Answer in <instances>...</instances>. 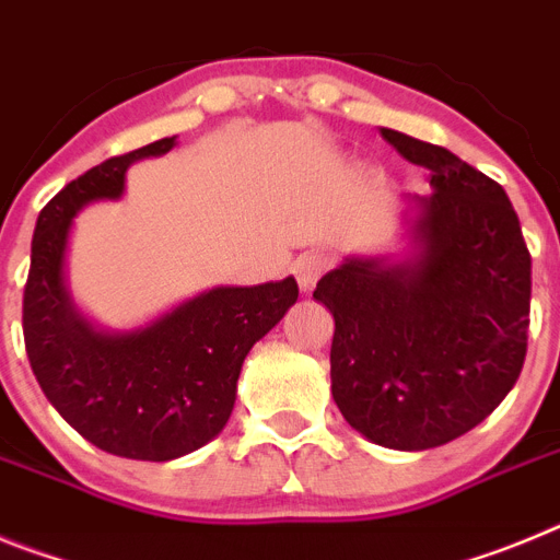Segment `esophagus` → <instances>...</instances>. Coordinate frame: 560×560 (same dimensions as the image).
<instances>
[{
  "label": "esophagus",
  "mask_w": 560,
  "mask_h": 560,
  "mask_svg": "<svg viewBox=\"0 0 560 560\" xmlns=\"http://www.w3.org/2000/svg\"><path fill=\"white\" fill-rule=\"evenodd\" d=\"M330 266V257L325 255V252H305V255H300L294 260V277L296 283H300V289H314L316 280L328 271Z\"/></svg>",
  "instance_id": "esophagus-1"
}]
</instances>
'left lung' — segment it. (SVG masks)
<instances>
[{"label":"left lung","mask_w":560,"mask_h":560,"mask_svg":"<svg viewBox=\"0 0 560 560\" xmlns=\"http://www.w3.org/2000/svg\"><path fill=\"white\" fill-rule=\"evenodd\" d=\"M432 173L420 255L348 260L316 283L334 314L330 393L350 427L400 452L471 432L516 384L530 328V249L502 185L446 148L381 128Z\"/></svg>","instance_id":"8db88e82"}]
</instances>
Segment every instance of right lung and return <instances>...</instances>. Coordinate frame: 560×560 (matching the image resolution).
I'll list each match as a JSON object with an SVG mask.
<instances>
[{
  "label": "right lung",
  "instance_id": "right-lung-1",
  "mask_svg": "<svg viewBox=\"0 0 560 560\" xmlns=\"http://www.w3.org/2000/svg\"><path fill=\"white\" fill-rule=\"evenodd\" d=\"M176 137L101 162L69 182L38 215L24 285L30 368L69 427L117 457L165 463L210 443L230 420L241 364L296 303V280L212 289L133 334H101L63 289V252L75 212L117 199L126 171L167 153Z\"/></svg>",
  "mask_w": 560,
  "mask_h": 560
}]
</instances>
